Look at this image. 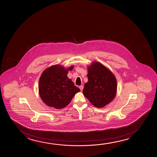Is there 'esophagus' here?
<instances>
[{
  "label": "esophagus",
  "instance_id": "1",
  "mask_svg": "<svg viewBox=\"0 0 157 157\" xmlns=\"http://www.w3.org/2000/svg\"><path fill=\"white\" fill-rule=\"evenodd\" d=\"M79 88L81 91H82V90H83V88H84V86H83V85H81V86H79Z\"/></svg>",
  "mask_w": 157,
  "mask_h": 157
}]
</instances>
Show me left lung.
Wrapping results in <instances>:
<instances>
[{
	"mask_svg": "<svg viewBox=\"0 0 157 157\" xmlns=\"http://www.w3.org/2000/svg\"><path fill=\"white\" fill-rule=\"evenodd\" d=\"M88 82L84 85L82 92L90 103L102 108L114 100L117 92V80L109 69L98 62L87 67Z\"/></svg>",
	"mask_w": 157,
	"mask_h": 157,
	"instance_id": "left-lung-1",
	"label": "left lung"
}]
</instances>
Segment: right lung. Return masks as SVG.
Wrapping results in <instances>:
<instances>
[{"instance_id": "obj_1", "label": "right lung", "mask_w": 157, "mask_h": 157, "mask_svg": "<svg viewBox=\"0 0 157 157\" xmlns=\"http://www.w3.org/2000/svg\"><path fill=\"white\" fill-rule=\"evenodd\" d=\"M73 67V65L65 68L60 65H54L42 72L39 79V93L48 106L57 109H63L80 91L67 75Z\"/></svg>"}]
</instances>
